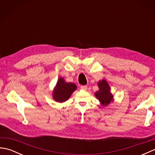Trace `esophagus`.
<instances>
[{
	"mask_svg": "<svg viewBox=\"0 0 155 155\" xmlns=\"http://www.w3.org/2000/svg\"><path fill=\"white\" fill-rule=\"evenodd\" d=\"M81 88L83 91H87V85H83V86L81 87Z\"/></svg>",
	"mask_w": 155,
	"mask_h": 155,
	"instance_id": "obj_1",
	"label": "esophagus"
}]
</instances>
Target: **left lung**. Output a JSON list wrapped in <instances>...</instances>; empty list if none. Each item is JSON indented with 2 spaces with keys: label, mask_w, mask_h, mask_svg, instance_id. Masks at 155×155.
<instances>
[{
  "label": "left lung",
  "mask_w": 155,
  "mask_h": 155,
  "mask_svg": "<svg viewBox=\"0 0 155 155\" xmlns=\"http://www.w3.org/2000/svg\"><path fill=\"white\" fill-rule=\"evenodd\" d=\"M98 87L99 90L94 93L95 97L103 106H107L113 101V96L110 93V87L104 79L98 82Z\"/></svg>",
  "instance_id": "obj_1"
}]
</instances>
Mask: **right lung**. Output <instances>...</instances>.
<instances>
[{
  "label": "right lung",
  "mask_w": 155,
  "mask_h": 155,
  "mask_svg": "<svg viewBox=\"0 0 155 155\" xmlns=\"http://www.w3.org/2000/svg\"><path fill=\"white\" fill-rule=\"evenodd\" d=\"M77 88L74 83H66L64 78H59L52 93V97L55 101L63 103L71 97Z\"/></svg>",
  "instance_id": "add662e5"
}]
</instances>
